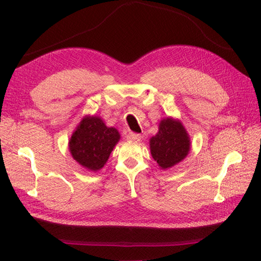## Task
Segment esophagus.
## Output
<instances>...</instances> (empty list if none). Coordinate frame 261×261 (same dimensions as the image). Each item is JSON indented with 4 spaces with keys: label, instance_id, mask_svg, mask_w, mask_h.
<instances>
[{
    "label": "esophagus",
    "instance_id": "1",
    "mask_svg": "<svg viewBox=\"0 0 261 261\" xmlns=\"http://www.w3.org/2000/svg\"><path fill=\"white\" fill-rule=\"evenodd\" d=\"M126 139L129 140V141H140V139H141V136L140 135H138V134H129L126 136Z\"/></svg>",
    "mask_w": 261,
    "mask_h": 261
}]
</instances>
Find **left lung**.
<instances>
[{
  "label": "left lung",
  "instance_id": "obj_1",
  "mask_svg": "<svg viewBox=\"0 0 261 261\" xmlns=\"http://www.w3.org/2000/svg\"><path fill=\"white\" fill-rule=\"evenodd\" d=\"M190 145L184 126L169 118L160 122L158 134L150 139L152 157L163 169L181 162L190 151Z\"/></svg>",
  "mask_w": 261,
  "mask_h": 261
}]
</instances>
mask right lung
Returning <instances> with one entry per match:
<instances>
[{
	"label": "right lung",
	"instance_id": "obj_1",
	"mask_svg": "<svg viewBox=\"0 0 261 261\" xmlns=\"http://www.w3.org/2000/svg\"><path fill=\"white\" fill-rule=\"evenodd\" d=\"M119 139L118 130L108 127L97 116H87L71 136L69 150L83 167L96 171L108 162Z\"/></svg>",
	"mask_w": 261,
	"mask_h": 261
}]
</instances>
